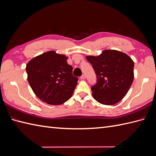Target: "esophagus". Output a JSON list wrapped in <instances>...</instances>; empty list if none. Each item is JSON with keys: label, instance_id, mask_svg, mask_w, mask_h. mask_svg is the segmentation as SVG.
<instances>
[{"label": "esophagus", "instance_id": "1", "mask_svg": "<svg viewBox=\"0 0 156 156\" xmlns=\"http://www.w3.org/2000/svg\"><path fill=\"white\" fill-rule=\"evenodd\" d=\"M80 79H81V80H85V79H86V76H85L84 74H83V75L82 76L80 77Z\"/></svg>", "mask_w": 156, "mask_h": 156}]
</instances>
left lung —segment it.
I'll return each mask as SVG.
<instances>
[{
    "label": "left lung",
    "mask_w": 156,
    "mask_h": 156,
    "mask_svg": "<svg viewBox=\"0 0 156 156\" xmlns=\"http://www.w3.org/2000/svg\"><path fill=\"white\" fill-rule=\"evenodd\" d=\"M97 76L92 86V96L104 105L115 104L122 100L131 87L134 62L128 54L116 50H104L100 55L87 56Z\"/></svg>",
    "instance_id": "left-lung-1"
}]
</instances>
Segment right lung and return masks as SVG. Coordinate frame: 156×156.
Returning <instances> with one entry per match:
<instances>
[{"mask_svg": "<svg viewBox=\"0 0 156 156\" xmlns=\"http://www.w3.org/2000/svg\"><path fill=\"white\" fill-rule=\"evenodd\" d=\"M68 58L54 50L36 56L26 66L27 79L38 98L53 106L64 104L72 97L78 83L72 75Z\"/></svg>", "mask_w": 156, "mask_h": 156, "instance_id": "obj_1", "label": "right lung"}]
</instances>
